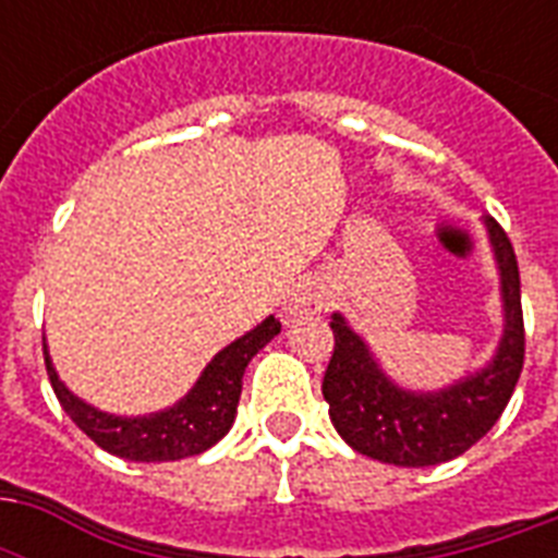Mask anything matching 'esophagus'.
<instances>
[{
    "label": "esophagus",
    "instance_id": "obj_1",
    "mask_svg": "<svg viewBox=\"0 0 558 558\" xmlns=\"http://www.w3.org/2000/svg\"><path fill=\"white\" fill-rule=\"evenodd\" d=\"M330 287L322 278L298 280L292 292L283 301V318H304V315H322L330 310Z\"/></svg>",
    "mask_w": 558,
    "mask_h": 558
}]
</instances>
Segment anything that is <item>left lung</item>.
Instances as JSON below:
<instances>
[{
	"mask_svg": "<svg viewBox=\"0 0 558 558\" xmlns=\"http://www.w3.org/2000/svg\"><path fill=\"white\" fill-rule=\"evenodd\" d=\"M501 280L504 330L493 359L437 390L402 388L341 313H332L336 348L322 393L341 440L359 454L393 466H437L472 449L510 402L524 365L519 263L510 236L493 217L481 219Z\"/></svg>",
	"mask_w": 558,
	"mask_h": 558,
	"instance_id": "left-lung-1",
	"label": "left lung"
}]
</instances>
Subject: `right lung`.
I'll list each match as a JSON object with an SVG mask.
<instances>
[{
  "label": "right lung",
  "mask_w": 558,
  "mask_h": 558,
  "mask_svg": "<svg viewBox=\"0 0 558 558\" xmlns=\"http://www.w3.org/2000/svg\"><path fill=\"white\" fill-rule=\"evenodd\" d=\"M278 332L280 322H275V315L263 318L254 330L234 339L210 359L185 397L161 411L138 416L109 414L89 405L86 399L65 388V381L60 379L54 362L48 356V344H43V353L60 405L86 437H92L100 449L116 458L135 460V463H165V460L202 454L231 432L236 402L243 393L245 367Z\"/></svg>",
  "instance_id": "1"
}]
</instances>
